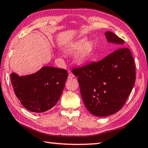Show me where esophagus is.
Segmentation results:
<instances>
[{"label":"esophagus","mask_w":148,"mask_h":148,"mask_svg":"<svg viewBox=\"0 0 148 148\" xmlns=\"http://www.w3.org/2000/svg\"><path fill=\"white\" fill-rule=\"evenodd\" d=\"M74 77H75V75L73 73H69V75H68L69 79H71V78H73Z\"/></svg>","instance_id":"obj_1"}]
</instances>
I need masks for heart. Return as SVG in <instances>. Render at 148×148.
I'll use <instances>...</instances> for the list:
<instances>
[{
  "instance_id": "obj_1",
  "label": "heart",
  "mask_w": 148,
  "mask_h": 148,
  "mask_svg": "<svg viewBox=\"0 0 148 148\" xmlns=\"http://www.w3.org/2000/svg\"><path fill=\"white\" fill-rule=\"evenodd\" d=\"M94 49L95 45L92 42H87L86 38H82L71 44L67 51L73 54L77 52L75 56V61L80 64L90 60Z\"/></svg>"
}]
</instances>
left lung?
I'll return each instance as SVG.
<instances>
[{"label":"left lung","instance_id":"obj_1","mask_svg":"<svg viewBox=\"0 0 148 148\" xmlns=\"http://www.w3.org/2000/svg\"><path fill=\"white\" fill-rule=\"evenodd\" d=\"M108 42L120 47L97 62L75 68L85 107L96 116L118 112L132 91L136 81V67L129 49L123 47V39L111 32L105 33Z\"/></svg>","mask_w":148,"mask_h":148}]
</instances>
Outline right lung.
<instances>
[{
	"label": "right lung",
	"mask_w": 148,
	"mask_h": 148,
	"mask_svg": "<svg viewBox=\"0 0 148 148\" xmlns=\"http://www.w3.org/2000/svg\"><path fill=\"white\" fill-rule=\"evenodd\" d=\"M68 78L64 69L44 66L36 73L19 77L10 75L13 89L26 109L43 113L54 106L60 99Z\"/></svg>",
	"instance_id": "obj_1"
}]
</instances>
